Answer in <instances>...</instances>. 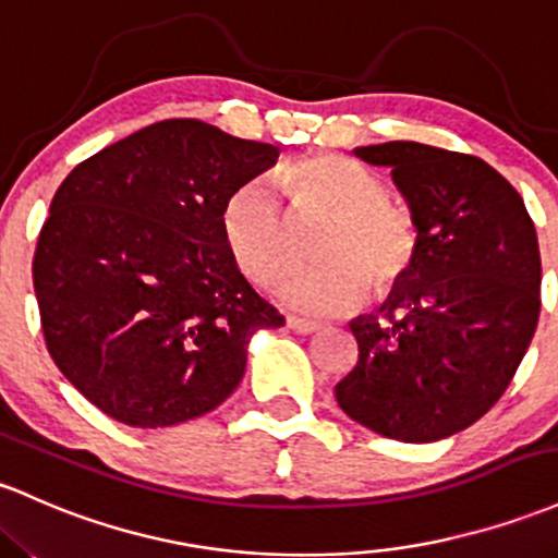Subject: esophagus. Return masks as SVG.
<instances>
[{"label": "esophagus", "mask_w": 558, "mask_h": 558, "mask_svg": "<svg viewBox=\"0 0 558 558\" xmlns=\"http://www.w3.org/2000/svg\"><path fill=\"white\" fill-rule=\"evenodd\" d=\"M286 326H289L291 330H296V333H317V330H320V323L302 320V317H289V320H286Z\"/></svg>", "instance_id": "34e87169"}]
</instances>
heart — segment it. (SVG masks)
<instances>
[{
  "label": "heart",
  "mask_w": 558,
  "mask_h": 558,
  "mask_svg": "<svg viewBox=\"0 0 558 558\" xmlns=\"http://www.w3.org/2000/svg\"><path fill=\"white\" fill-rule=\"evenodd\" d=\"M283 209L262 182H243L225 198L219 228L232 262L254 286H275L296 259L299 232L326 225L315 246L320 265L280 289L299 315L333 317L357 307L373 286L378 296L413 275L421 232L413 214L391 201L381 174L347 156L296 158L275 171Z\"/></svg>",
  "instance_id": "obj_1"
}]
</instances>
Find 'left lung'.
<instances>
[{"label":"left lung","mask_w":558,"mask_h":558,"mask_svg":"<svg viewBox=\"0 0 558 558\" xmlns=\"http://www.w3.org/2000/svg\"><path fill=\"white\" fill-rule=\"evenodd\" d=\"M354 156L391 169L421 254L384 320L349 326L360 357L336 402L384 437L434 442L480 421L527 352L541 317L537 232L511 182L469 153L395 140Z\"/></svg>","instance_id":"8db88e82"}]
</instances>
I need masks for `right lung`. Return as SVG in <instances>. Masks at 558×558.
Returning a JSON list of instances; mask_svg holds the SVG:
<instances>
[{
    "label": "right lung",
    "instance_id": "add662e5",
    "mask_svg": "<svg viewBox=\"0 0 558 558\" xmlns=\"http://www.w3.org/2000/svg\"><path fill=\"white\" fill-rule=\"evenodd\" d=\"M278 158L198 119H167L78 163L34 251L41 330L60 373L110 418L158 428L235 391L246 344L283 315L225 246V198Z\"/></svg>",
    "mask_w": 558,
    "mask_h": 558
}]
</instances>
